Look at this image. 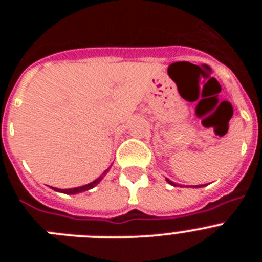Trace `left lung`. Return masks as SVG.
<instances>
[{"label": "left lung", "mask_w": 262, "mask_h": 262, "mask_svg": "<svg viewBox=\"0 0 262 262\" xmlns=\"http://www.w3.org/2000/svg\"><path fill=\"white\" fill-rule=\"evenodd\" d=\"M168 182H169V184H172V185H174V184H173V182H172V181H169V180H168Z\"/></svg>", "instance_id": "1"}]
</instances>
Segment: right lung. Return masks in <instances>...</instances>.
Listing matches in <instances>:
<instances>
[{
    "instance_id": "obj_1",
    "label": "right lung",
    "mask_w": 262,
    "mask_h": 262,
    "mask_svg": "<svg viewBox=\"0 0 262 262\" xmlns=\"http://www.w3.org/2000/svg\"><path fill=\"white\" fill-rule=\"evenodd\" d=\"M106 172H107V170H105V172H103V174H102V176H105V174H106ZM102 176H99V177L97 178L96 181L90 182V184L85 185V186L73 187V189H62V190H60V189H56V187H52V189H55V190H56V191H61V193H66V194H76V193H81V191L89 190V189H92V187L96 186V185L98 184V182L101 181V180H102Z\"/></svg>"
}]
</instances>
